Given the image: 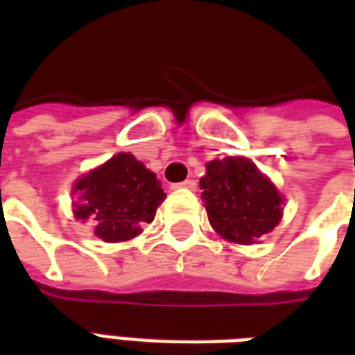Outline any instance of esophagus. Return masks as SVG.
<instances>
[{
  "label": "esophagus",
  "mask_w": 355,
  "mask_h": 355,
  "mask_svg": "<svg viewBox=\"0 0 355 355\" xmlns=\"http://www.w3.org/2000/svg\"><path fill=\"white\" fill-rule=\"evenodd\" d=\"M196 186H198V182H196L193 178H186L184 182H180V184H175L173 188H188V190H196Z\"/></svg>",
  "instance_id": "34e87169"
}]
</instances>
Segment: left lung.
I'll use <instances>...</instances> for the list:
<instances>
[{"instance_id":"obj_1","label":"left lung","mask_w":355,"mask_h":355,"mask_svg":"<svg viewBox=\"0 0 355 355\" xmlns=\"http://www.w3.org/2000/svg\"><path fill=\"white\" fill-rule=\"evenodd\" d=\"M200 180L211 226L232 243L251 245L282 220L283 198L251 159L209 162Z\"/></svg>"}]
</instances>
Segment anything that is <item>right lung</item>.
<instances>
[{
    "instance_id": "1",
    "label": "right lung",
    "mask_w": 355,
    "mask_h": 355,
    "mask_svg": "<svg viewBox=\"0 0 355 355\" xmlns=\"http://www.w3.org/2000/svg\"><path fill=\"white\" fill-rule=\"evenodd\" d=\"M73 193H80V203H73L76 218L91 220L94 236L108 243L137 238L165 200L154 173L125 152L81 177Z\"/></svg>"
}]
</instances>
